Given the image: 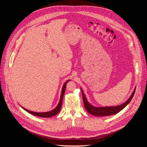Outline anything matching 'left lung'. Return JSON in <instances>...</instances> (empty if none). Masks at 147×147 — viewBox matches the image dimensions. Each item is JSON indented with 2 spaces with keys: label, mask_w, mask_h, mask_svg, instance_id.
Masks as SVG:
<instances>
[{
  "label": "left lung",
  "mask_w": 147,
  "mask_h": 147,
  "mask_svg": "<svg viewBox=\"0 0 147 147\" xmlns=\"http://www.w3.org/2000/svg\"><path fill=\"white\" fill-rule=\"evenodd\" d=\"M135 87L133 92H132L131 96L125 102L122 103L120 105L118 106H115V107H94L92 105H91L87 100L84 93L82 90L81 88L82 95V98H83V102L84 104V107L87 111L96 116H111L115 115L117 113H119L120 111H121L123 109H124L127 105L130 102L132 98H133V96L134 95L135 91H136Z\"/></svg>",
  "instance_id": "left-lung-1"
}]
</instances>
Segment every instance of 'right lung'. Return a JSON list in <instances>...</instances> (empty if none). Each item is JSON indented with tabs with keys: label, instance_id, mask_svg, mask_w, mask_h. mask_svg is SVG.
Masks as SVG:
<instances>
[{
	"label": "right lung",
	"instance_id": "obj_1",
	"mask_svg": "<svg viewBox=\"0 0 147 147\" xmlns=\"http://www.w3.org/2000/svg\"><path fill=\"white\" fill-rule=\"evenodd\" d=\"M70 81V80H67L66 82H65V84H63V86L62 87V90H61V95H60V100L59 102L58 103L57 105L56 106V107L53 109V110L49 111V112H32L31 111H29L28 109H25L24 108L22 107L21 106L24 110H25L26 111L28 112V113L36 116H38V117H44V118H47V117H52L55 116L56 115H57L60 111L61 105H62V100H63V95L65 92V90H66V84L67 83Z\"/></svg>",
	"mask_w": 147,
	"mask_h": 147
}]
</instances>
